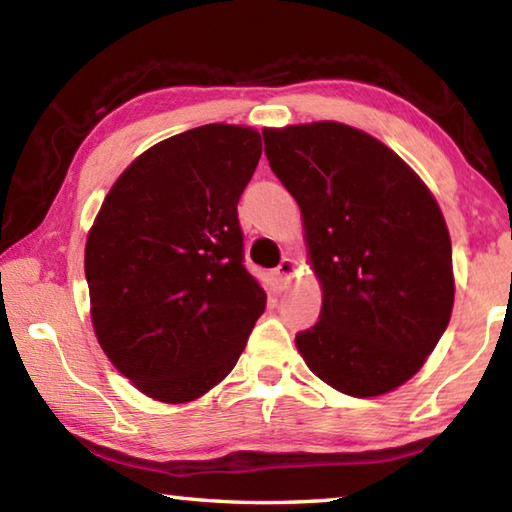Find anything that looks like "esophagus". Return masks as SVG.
I'll use <instances>...</instances> for the list:
<instances>
[{
	"label": "esophagus",
	"mask_w": 512,
	"mask_h": 512,
	"mask_svg": "<svg viewBox=\"0 0 512 512\" xmlns=\"http://www.w3.org/2000/svg\"><path fill=\"white\" fill-rule=\"evenodd\" d=\"M293 273H296V262H293V259H282L280 266H277L273 271V280H275L277 287H280V289L287 287V284L291 282Z\"/></svg>",
	"instance_id": "esophagus-1"
}]
</instances>
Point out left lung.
I'll return each instance as SVG.
<instances>
[{"label":"left lung","mask_w":512,"mask_h":512,"mask_svg":"<svg viewBox=\"0 0 512 512\" xmlns=\"http://www.w3.org/2000/svg\"><path fill=\"white\" fill-rule=\"evenodd\" d=\"M264 151L296 198L320 320L296 334L336 391L375 397L422 368L454 307L452 241L436 198L400 155L339 121L264 128Z\"/></svg>","instance_id":"left-lung-1"}]
</instances>
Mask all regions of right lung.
I'll return each mask as SVG.
<instances>
[{
    "instance_id": "right-lung-1",
    "label": "right lung",
    "mask_w": 512,
    "mask_h": 512,
    "mask_svg": "<svg viewBox=\"0 0 512 512\" xmlns=\"http://www.w3.org/2000/svg\"><path fill=\"white\" fill-rule=\"evenodd\" d=\"M259 155L262 135L248 126L173 135L121 173L88 232L94 334L153 400L205 395L235 368L264 314L237 219Z\"/></svg>"
}]
</instances>
